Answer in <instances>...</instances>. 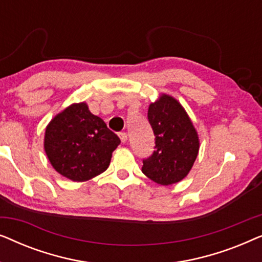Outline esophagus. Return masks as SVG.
Returning a JSON list of instances; mask_svg holds the SVG:
<instances>
[{"instance_id":"esophagus-1","label":"esophagus","mask_w":262,"mask_h":262,"mask_svg":"<svg viewBox=\"0 0 262 262\" xmlns=\"http://www.w3.org/2000/svg\"><path fill=\"white\" fill-rule=\"evenodd\" d=\"M119 137H120V141L121 142L126 143V141H127V134H126V132H120Z\"/></svg>"}]
</instances>
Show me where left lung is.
<instances>
[{
	"label": "left lung",
	"mask_w": 262,
	"mask_h": 262,
	"mask_svg": "<svg viewBox=\"0 0 262 262\" xmlns=\"http://www.w3.org/2000/svg\"><path fill=\"white\" fill-rule=\"evenodd\" d=\"M148 120L155 135V150L143 160V174L163 186L181 181L199 151L198 134L191 119L178 100L162 94L150 103Z\"/></svg>",
	"instance_id": "obj_1"
}]
</instances>
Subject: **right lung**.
<instances>
[{
	"label": "right lung",
	"instance_id": "obj_1",
	"mask_svg": "<svg viewBox=\"0 0 262 262\" xmlns=\"http://www.w3.org/2000/svg\"><path fill=\"white\" fill-rule=\"evenodd\" d=\"M119 144V137L91 113L85 102L67 107L45 130L44 148L52 167L76 182L103 173Z\"/></svg>",
	"mask_w": 262,
	"mask_h": 262
}]
</instances>
